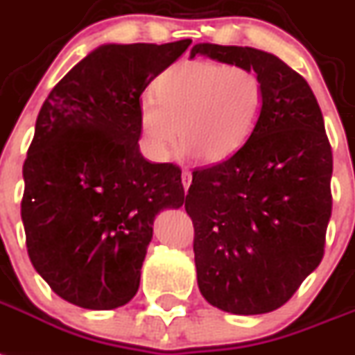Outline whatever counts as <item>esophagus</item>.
<instances>
[{
  "label": "esophagus",
  "instance_id": "esophagus-1",
  "mask_svg": "<svg viewBox=\"0 0 355 355\" xmlns=\"http://www.w3.org/2000/svg\"><path fill=\"white\" fill-rule=\"evenodd\" d=\"M181 183H183V189H184V192H187L190 187V183H192V174H190L189 171H183V174H181Z\"/></svg>",
  "mask_w": 355,
  "mask_h": 355
}]
</instances>
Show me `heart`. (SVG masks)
I'll use <instances>...</instances> for the list:
<instances>
[{
    "label": "heart",
    "mask_w": 355,
    "mask_h": 355,
    "mask_svg": "<svg viewBox=\"0 0 355 355\" xmlns=\"http://www.w3.org/2000/svg\"><path fill=\"white\" fill-rule=\"evenodd\" d=\"M156 98L137 105L146 154L165 161L178 136L184 152L223 163L247 145L265 108V83L256 70L214 61H183L157 76ZM180 130H177V127Z\"/></svg>",
    "instance_id": "heart-1"
}]
</instances>
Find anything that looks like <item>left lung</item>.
<instances>
[{"mask_svg": "<svg viewBox=\"0 0 355 355\" xmlns=\"http://www.w3.org/2000/svg\"><path fill=\"white\" fill-rule=\"evenodd\" d=\"M196 54L248 67L265 83V108L247 145L192 174L184 210L194 223L201 295L230 314H266L323 259L332 212L323 114L309 83L270 52L198 43Z\"/></svg>", "mask_w": 355, "mask_h": 355, "instance_id": "1", "label": "left lung"}]
</instances>
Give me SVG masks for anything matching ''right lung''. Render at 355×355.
<instances>
[{"mask_svg":"<svg viewBox=\"0 0 355 355\" xmlns=\"http://www.w3.org/2000/svg\"><path fill=\"white\" fill-rule=\"evenodd\" d=\"M190 43L99 45L37 114L23 165L26 250L55 294L81 309L112 310L136 295L154 219L183 205L180 166L139 150L137 105Z\"/></svg>","mask_w":355,"mask_h":355,"instance_id":"add662e5","label":"right lung"}]
</instances>
